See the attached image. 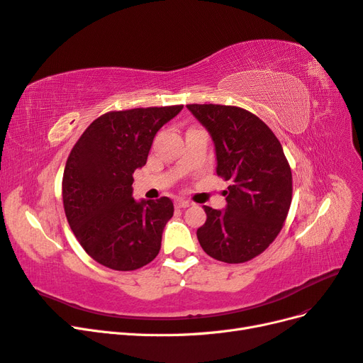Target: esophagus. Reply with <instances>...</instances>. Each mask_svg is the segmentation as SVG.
I'll list each match as a JSON object with an SVG mask.
<instances>
[{"instance_id": "34e87169", "label": "esophagus", "mask_w": 363, "mask_h": 363, "mask_svg": "<svg viewBox=\"0 0 363 363\" xmlns=\"http://www.w3.org/2000/svg\"><path fill=\"white\" fill-rule=\"evenodd\" d=\"M191 204H192L191 201L184 200V199H177V200H175V207H179V208H186V207H189Z\"/></svg>"}]
</instances>
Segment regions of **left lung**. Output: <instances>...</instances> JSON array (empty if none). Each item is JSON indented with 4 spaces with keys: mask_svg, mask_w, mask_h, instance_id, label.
Listing matches in <instances>:
<instances>
[{
    "mask_svg": "<svg viewBox=\"0 0 363 363\" xmlns=\"http://www.w3.org/2000/svg\"><path fill=\"white\" fill-rule=\"evenodd\" d=\"M211 133L216 174L232 184L227 206H203L206 223L196 238L208 256L244 263L277 238L292 201V172L281 144L260 118L236 106L188 104Z\"/></svg>",
    "mask_w": 363,
    "mask_h": 363,
    "instance_id": "obj_1",
    "label": "left lung"
}]
</instances>
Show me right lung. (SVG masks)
Returning <instances> with one entry per match:
<instances>
[{
  "instance_id": "add662e5",
  "label": "right lung",
  "mask_w": 363,
  "mask_h": 363,
  "mask_svg": "<svg viewBox=\"0 0 363 363\" xmlns=\"http://www.w3.org/2000/svg\"><path fill=\"white\" fill-rule=\"evenodd\" d=\"M183 106L107 112L84 130L62 180L65 215L83 250L116 271L145 267L159 255L174 213L168 196L136 201L133 172L147 163L157 131Z\"/></svg>"
}]
</instances>
